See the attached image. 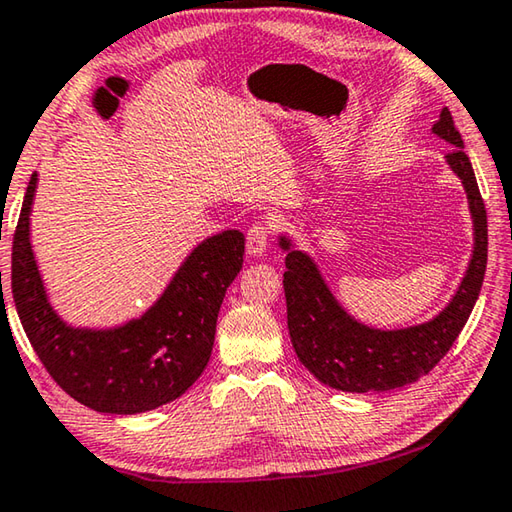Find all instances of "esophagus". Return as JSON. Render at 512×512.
<instances>
[{"mask_svg": "<svg viewBox=\"0 0 512 512\" xmlns=\"http://www.w3.org/2000/svg\"><path fill=\"white\" fill-rule=\"evenodd\" d=\"M267 236H270V231H267V227H265L263 222L251 224L249 231H247V254L251 258H258V256L265 254Z\"/></svg>", "mask_w": 512, "mask_h": 512, "instance_id": "esophagus-1", "label": "esophagus"}]
</instances>
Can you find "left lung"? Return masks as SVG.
Here are the masks:
<instances>
[{
    "label": "left lung",
    "mask_w": 512,
    "mask_h": 512,
    "mask_svg": "<svg viewBox=\"0 0 512 512\" xmlns=\"http://www.w3.org/2000/svg\"><path fill=\"white\" fill-rule=\"evenodd\" d=\"M432 132L452 143L447 166L461 179L474 224L472 258L459 290L436 317L423 324L382 330L366 326L342 308L321 276L315 258L279 233L285 251L283 290L288 303V330L299 362L326 387L348 393L391 391L423 378L450 351L479 299L488 263V218L463 139L443 107Z\"/></svg>",
    "instance_id": "obj_1"
}]
</instances>
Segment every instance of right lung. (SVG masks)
<instances>
[{
  "label": "right lung",
  "instance_id": "add662e5",
  "mask_svg": "<svg viewBox=\"0 0 512 512\" xmlns=\"http://www.w3.org/2000/svg\"><path fill=\"white\" fill-rule=\"evenodd\" d=\"M35 188L38 173L17 220L11 288L44 369L62 391L101 414L132 416L182 396L209 364L215 321L242 267L245 236L227 229L195 245L141 317L112 328L71 326L51 306L31 247Z\"/></svg>",
  "mask_w": 512,
  "mask_h": 512
}]
</instances>
